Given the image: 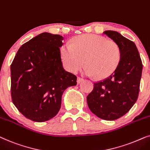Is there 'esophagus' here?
Masks as SVG:
<instances>
[{"label": "esophagus", "mask_w": 150, "mask_h": 150, "mask_svg": "<svg viewBox=\"0 0 150 150\" xmlns=\"http://www.w3.org/2000/svg\"><path fill=\"white\" fill-rule=\"evenodd\" d=\"M83 81V78H81V77H77V83H78V84H79V83H80L81 81Z\"/></svg>", "instance_id": "34e87169"}]
</instances>
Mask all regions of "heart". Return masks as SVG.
<instances>
[{
  "instance_id": "b5f03b06",
  "label": "heart",
  "mask_w": 150,
  "mask_h": 150,
  "mask_svg": "<svg viewBox=\"0 0 150 150\" xmlns=\"http://www.w3.org/2000/svg\"><path fill=\"white\" fill-rule=\"evenodd\" d=\"M60 55L67 71L76 73L85 61V73L99 79L108 77L115 71L121 57L120 49L115 42L94 34L73 38L71 45L62 47Z\"/></svg>"
}]
</instances>
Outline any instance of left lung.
Wrapping results in <instances>:
<instances>
[{"instance_id":"1","label":"left lung","mask_w":150,"mask_h":150,"mask_svg":"<svg viewBox=\"0 0 150 150\" xmlns=\"http://www.w3.org/2000/svg\"><path fill=\"white\" fill-rule=\"evenodd\" d=\"M103 33L118 45L120 60L110 76L94 83L93 91L87 96V103L99 118L113 121L125 115L137 101L143 64L132 41L115 31Z\"/></svg>"}]
</instances>
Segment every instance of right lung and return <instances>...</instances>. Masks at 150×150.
Instances as JSON below:
<instances>
[{"label":"right lung","instance_id":"1","mask_svg":"<svg viewBox=\"0 0 150 150\" xmlns=\"http://www.w3.org/2000/svg\"><path fill=\"white\" fill-rule=\"evenodd\" d=\"M60 35L40 33L24 44L11 64L13 103L26 118L44 122L54 117L62 96L77 84V77L63 68Z\"/></svg>","mask_w":150,"mask_h":150}]
</instances>
